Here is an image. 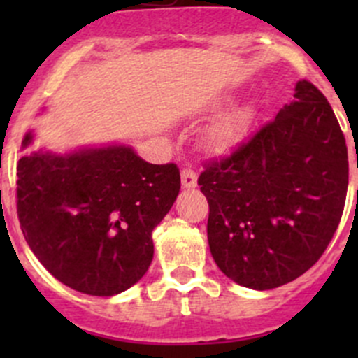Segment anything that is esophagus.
<instances>
[{
    "label": "esophagus",
    "mask_w": 358,
    "mask_h": 358,
    "mask_svg": "<svg viewBox=\"0 0 358 358\" xmlns=\"http://www.w3.org/2000/svg\"><path fill=\"white\" fill-rule=\"evenodd\" d=\"M182 185L183 189H194V187H197V173L192 168L182 169Z\"/></svg>",
    "instance_id": "obj_1"
}]
</instances>
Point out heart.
I'll list each match as a JSON object with an SVG mask.
<instances>
[{
	"instance_id": "heart-1",
	"label": "heart",
	"mask_w": 358,
	"mask_h": 358,
	"mask_svg": "<svg viewBox=\"0 0 358 358\" xmlns=\"http://www.w3.org/2000/svg\"><path fill=\"white\" fill-rule=\"evenodd\" d=\"M255 110L243 106L220 117L208 131V145L213 152H227L246 136L252 124Z\"/></svg>"
}]
</instances>
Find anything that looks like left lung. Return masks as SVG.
Segmentation results:
<instances>
[{
	"instance_id": "obj_1",
	"label": "left lung",
	"mask_w": 358,
	"mask_h": 358,
	"mask_svg": "<svg viewBox=\"0 0 358 358\" xmlns=\"http://www.w3.org/2000/svg\"><path fill=\"white\" fill-rule=\"evenodd\" d=\"M208 241L234 282L266 291L312 268L329 246L348 189L345 135L303 79L294 100L229 156L206 162Z\"/></svg>"
}]
</instances>
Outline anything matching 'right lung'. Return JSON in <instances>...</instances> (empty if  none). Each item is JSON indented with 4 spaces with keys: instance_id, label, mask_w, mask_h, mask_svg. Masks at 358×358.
<instances>
[{
    "instance_id": "add662e5",
    "label": "right lung",
    "mask_w": 358,
    "mask_h": 358,
    "mask_svg": "<svg viewBox=\"0 0 358 358\" xmlns=\"http://www.w3.org/2000/svg\"><path fill=\"white\" fill-rule=\"evenodd\" d=\"M17 176L31 251L55 279L92 296L119 294L145 275L152 230L180 192L178 166L150 164L124 145L27 154Z\"/></svg>"
}]
</instances>
